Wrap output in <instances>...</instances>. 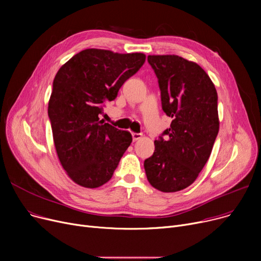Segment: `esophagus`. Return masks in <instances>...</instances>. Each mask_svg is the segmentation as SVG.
<instances>
[{"label":"esophagus","instance_id":"obj_1","mask_svg":"<svg viewBox=\"0 0 261 261\" xmlns=\"http://www.w3.org/2000/svg\"><path fill=\"white\" fill-rule=\"evenodd\" d=\"M132 138H133V141L136 142V141H139V140H141L143 138V134L142 133H135V132H133L132 133Z\"/></svg>","mask_w":261,"mask_h":261}]
</instances>
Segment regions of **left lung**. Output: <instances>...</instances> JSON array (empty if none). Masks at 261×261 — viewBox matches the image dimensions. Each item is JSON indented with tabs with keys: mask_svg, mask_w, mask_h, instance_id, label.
<instances>
[{
	"mask_svg": "<svg viewBox=\"0 0 261 261\" xmlns=\"http://www.w3.org/2000/svg\"><path fill=\"white\" fill-rule=\"evenodd\" d=\"M159 79L162 108L172 118L145 160L147 179L163 193L193 184L206 164L219 132L218 95L212 79L194 61L176 55H149Z\"/></svg>",
	"mask_w": 261,
	"mask_h": 261,
	"instance_id": "left-lung-1",
	"label": "left lung"
}]
</instances>
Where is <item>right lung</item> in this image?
Masks as SVG:
<instances>
[{"label":"right lung","mask_w":261,"mask_h":261,"mask_svg":"<svg viewBox=\"0 0 261 261\" xmlns=\"http://www.w3.org/2000/svg\"><path fill=\"white\" fill-rule=\"evenodd\" d=\"M146 60L143 53L119 54L88 48L57 72L48 101L55 148L61 166L76 184L97 188L111 179L132 142L129 131L99 120L106 100Z\"/></svg>","instance_id":"right-lung-1"}]
</instances>
